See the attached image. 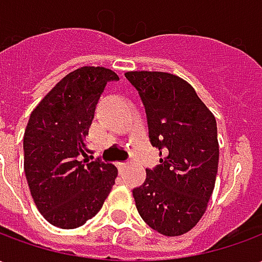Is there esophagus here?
Masks as SVG:
<instances>
[{"label": "esophagus", "instance_id": "34e87169", "mask_svg": "<svg viewBox=\"0 0 262 262\" xmlns=\"http://www.w3.org/2000/svg\"><path fill=\"white\" fill-rule=\"evenodd\" d=\"M116 167H118V170H119L120 174H123V172L127 170V167H129V165L126 164V163H118V164H116Z\"/></svg>", "mask_w": 262, "mask_h": 262}]
</instances>
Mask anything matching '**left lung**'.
<instances>
[{
  "instance_id": "left-lung-1",
  "label": "left lung",
  "mask_w": 262,
  "mask_h": 262,
  "mask_svg": "<svg viewBox=\"0 0 262 262\" xmlns=\"http://www.w3.org/2000/svg\"><path fill=\"white\" fill-rule=\"evenodd\" d=\"M125 77L142 98L148 137L159 148L160 164L146 170L133 189L142 219L168 237L192 229L213 192L219 142L213 114L191 84L163 71H127Z\"/></svg>"
}]
</instances>
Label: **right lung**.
<instances>
[{
  "label": "right lung",
  "instance_id": "obj_1",
  "mask_svg": "<svg viewBox=\"0 0 262 262\" xmlns=\"http://www.w3.org/2000/svg\"><path fill=\"white\" fill-rule=\"evenodd\" d=\"M105 67H80L56 84L31 114L24 170L37 210L50 225L75 229L102 208L118 177L114 164L88 160L85 136L108 81Z\"/></svg>",
  "mask_w": 262,
  "mask_h": 262
}]
</instances>
